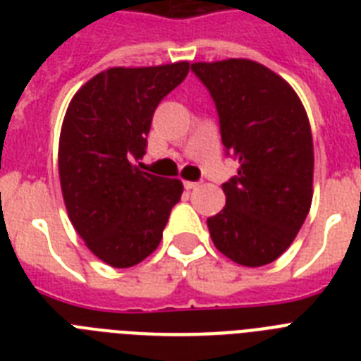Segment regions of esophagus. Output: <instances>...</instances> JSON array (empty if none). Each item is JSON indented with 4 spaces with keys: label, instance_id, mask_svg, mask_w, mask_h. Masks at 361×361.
Masks as SVG:
<instances>
[{
    "label": "esophagus",
    "instance_id": "1",
    "mask_svg": "<svg viewBox=\"0 0 361 361\" xmlns=\"http://www.w3.org/2000/svg\"><path fill=\"white\" fill-rule=\"evenodd\" d=\"M198 185H200L198 181H183V187H185L187 191H192V189H197Z\"/></svg>",
    "mask_w": 361,
    "mask_h": 361
}]
</instances>
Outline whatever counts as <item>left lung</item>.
<instances>
[{
	"instance_id": "left-lung-1",
	"label": "left lung",
	"mask_w": 361,
	"mask_h": 361,
	"mask_svg": "<svg viewBox=\"0 0 361 361\" xmlns=\"http://www.w3.org/2000/svg\"><path fill=\"white\" fill-rule=\"evenodd\" d=\"M219 116L226 155L240 161L223 183L226 206L208 217L215 247L249 268L290 247L313 200V136L296 92L251 59L192 63Z\"/></svg>"
}]
</instances>
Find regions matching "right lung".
I'll use <instances>...</instances> for the list:
<instances>
[{"label":"right lung","mask_w":361,"mask_h":361,"mask_svg":"<svg viewBox=\"0 0 361 361\" xmlns=\"http://www.w3.org/2000/svg\"><path fill=\"white\" fill-rule=\"evenodd\" d=\"M189 63L112 67L76 92L59 136V181L69 219L90 251L130 268L157 249L183 185L142 172L159 103L185 80Z\"/></svg>","instance_id":"right-lung-1"}]
</instances>
